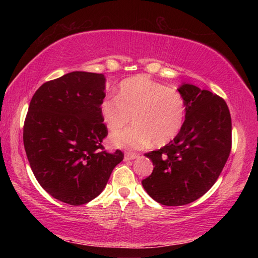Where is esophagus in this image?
Returning <instances> with one entry per match:
<instances>
[{
  "instance_id": "1",
  "label": "esophagus",
  "mask_w": 258,
  "mask_h": 258,
  "mask_svg": "<svg viewBox=\"0 0 258 258\" xmlns=\"http://www.w3.org/2000/svg\"><path fill=\"white\" fill-rule=\"evenodd\" d=\"M139 155L137 154H132V152H126L125 156H124V159L125 160H133L135 158H138Z\"/></svg>"
}]
</instances>
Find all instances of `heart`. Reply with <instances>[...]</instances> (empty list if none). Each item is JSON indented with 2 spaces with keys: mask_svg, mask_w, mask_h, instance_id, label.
Listing matches in <instances>:
<instances>
[{
  "mask_svg": "<svg viewBox=\"0 0 258 258\" xmlns=\"http://www.w3.org/2000/svg\"><path fill=\"white\" fill-rule=\"evenodd\" d=\"M103 123L111 132L127 125L132 116L134 125L111 135L115 147L139 150L150 146H164L181 132L185 119V102L176 90L145 75L123 81L115 98L100 103Z\"/></svg>",
  "mask_w": 258,
  "mask_h": 258,
  "instance_id": "heart-1",
  "label": "heart"
}]
</instances>
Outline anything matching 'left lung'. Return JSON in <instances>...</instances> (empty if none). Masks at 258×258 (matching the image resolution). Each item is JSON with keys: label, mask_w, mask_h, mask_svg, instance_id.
<instances>
[{"label": "left lung", "mask_w": 258, "mask_h": 258, "mask_svg": "<svg viewBox=\"0 0 258 258\" xmlns=\"http://www.w3.org/2000/svg\"><path fill=\"white\" fill-rule=\"evenodd\" d=\"M177 91L185 102L184 124L168 145L146 154L154 171L142 181L147 194L165 206L187 205L206 194L231 151L232 124L224 100L190 83Z\"/></svg>", "instance_id": "left-lung-1"}]
</instances>
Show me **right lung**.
I'll return each instance as SVG.
<instances>
[{
  "label": "right lung",
  "mask_w": 258,
  "mask_h": 258,
  "mask_svg": "<svg viewBox=\"0 0 258 258\" xmlns=\"http://www.w3.org/2000/svg\"><path fill=\"white\" fill-rule=\"evenodd\" d=\"M104 90L103 74H66L35 92L25 119L24 146L35 177L52 197L73 206L98 197L124 158L101 145L108 134L100 113Z\"/></svg>",
  "instance_id": "right-lung-1"
}]
</instances>
